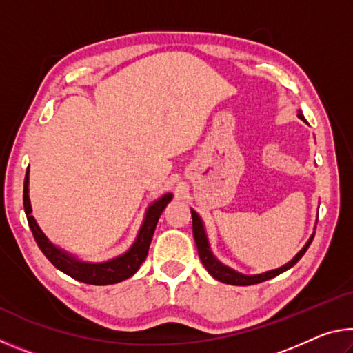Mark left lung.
<instances>
[{"instance_id":"left-lung-1","label":"left lung","mask_w":353,"mask_h":353,"mask_svg":"<svg viewBox=\"0 0 353 353\" xmlns=\"http://www.w3.org/2000/svg\"><path fill=\"white\" fill-rule=\"evenodd\" d=\"M297 117L305 121V118H303L301 112H299ZM191 218H193V235H194L196 246H198V252H199V259L202 261V265L205 266V270L208 271L210 276H213L214 279L219 280V282L227 283V285L248 286V285L261 283V282H265V280H270L272 277L279 276V274H282L286 270H290V268L294 266L296 263L302 259L303 254L307 252L308 246L312 244L313 236H314V235L310 236V240L307 241L305 246L299 250L294 259L286 263V265H283L282 268H277V270H272V271H268V272H263V274H255V276H244V274H240V272H236L234 270H230L229 266L223 265V263L214 259V255L212 254V250H210V246H208L205 229H204V224H202V219L199 218V214L196 213L194 210H191Z\"/></svg>"}]
</instances>
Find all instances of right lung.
Listing matches in <instances>:
<instances>
[{"mask_svg": "<svg viewBox=\"0 0 353 353\" xmlns=\"http://www.w3.org/2000/svg\"><path fill=\"white\" fill-rule=\"evenodd\" d=\"M172 199L171 193L163 194L162 198L154 201L151 205L148 207L145 219L140 227L137 240L132 246L129 248L128 252L123 255L115 256L109 261L103 263H87L77 260L76 256L70 255L65 250L56 248L43 232L40 230L39 224L35 223L34 216L31 214V201H29V166L25 176V187H23V205H25V213L28 218V224L31 227V232L35 238V243L40 248L41 252L54 265L59 271H62L67 276L73 277L74 280H79L82 283L88 285H112L123 282L139 271V268L143 261L146 260L149 246H151V240L155 230V225L159 223V218L168 202Z\"/></svg>", "mask_w": 353, "mask_h": 353, "instance_id": "obj_1", "label": "right lung"}]
</instances>
